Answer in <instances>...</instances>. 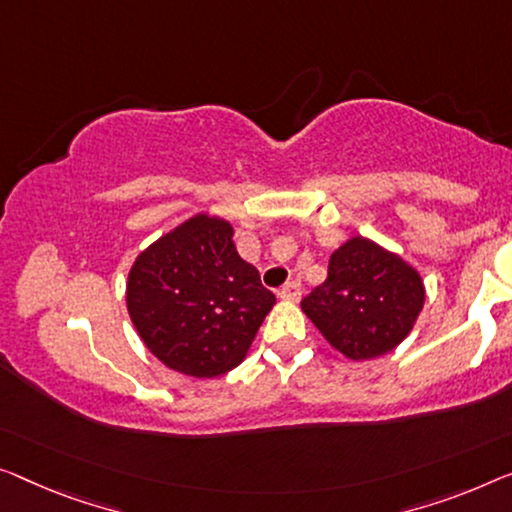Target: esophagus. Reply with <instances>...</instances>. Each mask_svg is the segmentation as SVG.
Returning a JSON list of instances; mask_svg holds the SVG:
<instances>
[{"label": "esophagus", "mask_w": 512, "mask_h": 512, "mask_svg": "<svg viewBox=\"0 0 512 512\" xmlns=\"http://www.w3.org/2000/svg\"><path fill=\"white\" fill-rule=\"evenodd\" d=\"M280 299L282 301H289V303H296L301 299V282L299 280H292V282H287L285 287L280 289Z\"/></svg>", "instance_id": "1"}]
</instances>
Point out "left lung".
<instances>
[{"instance_id": "1", "label": "left lung", "mask_w": 512, "mask_h": 512, "mask_svg": "<svg viewBox=\"0 0 512 512\" xmlns=\"http://www.w3.org/2000/svg\"><path fill=\"white\" fill-rule=\"evenodd\" d=\"M425 305L421 273L398 253L361 234L331 253L329 278L301 310L349 361L393 352L414 331Z\"/></svg>"}]
</instances>
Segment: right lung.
<instances>
[{
  "label": "right lung",
  "mask_w": 512,
  "mask_h": 512,
  "mask_svg": "<svg viewBox=\"0 0 512 512\" xmlns=\"http://www.w3.org/2000/svg\"><path fill=\"white\" fill-rule=\"evenodd\" d=\"M276 296L236 253L230 220L195 213L135 257L126 308L144 347L195 379L234 370Z\"/></svg>",
  "instance_id": "1"
}]
</instances>
